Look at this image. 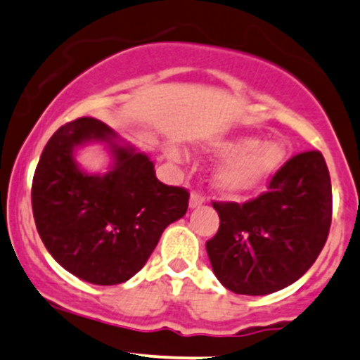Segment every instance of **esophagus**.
Listing matches in <instances>:
<instances>
[{"label":"esophagus","mask_w":360,"mask_h":360,"mask_svg":"<svg viewBox=\"0 0 360 360\" xmlns=\"http://www.w3.org/2000/svg\"><path fill=\"white\" fill-rule=\"evenodd\" d=\"M205 203V196L200 191H191L190 195V209H196V207L203 205Z\"/></svg>","instance_id":"obj_1"}]
</instances>
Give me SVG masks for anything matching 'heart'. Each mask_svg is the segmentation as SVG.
Wrapping results in <instances>:
<instances>
[{
	"instance_id": "obj_1",
	"label": "heart",
	"mask_w": 360,
	"mask_h": 360,
	"mask_svg": "<svg viewBox=\"0 0 360 360\" xmlns=\"http://www.w3.org/2000/svg\"><path fill=\"white\" fill-rule=\"evenodd\" d=\"M207 150L215 155H228L214 170V186L226 196L240 198L260 190L278 172L286 158L279 141H264L253 136H238L212 141ZM165 155L174 162L181 160L176 146L169 145Z\"/></svg>"
}]
</instances>
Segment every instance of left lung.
<instances>
[{
  "instance_id": "obj_1",
  "label": "left lung",
  "mask_w": 360,
  "mask_h": 360,
  "mask_svg": "<svg viewBox=\"0 0 360 360\" xmlns=\"http://www.w3.org/2000/svg\"><path fill=\"white\" fill-rule=\"evenodd\" d=\"M221 226L207 241L215 278L238 295H269L316 262L331 226V179L321 151L290 158L269 191L243 203L214 202Z\"/></svg>"
}]
</instances>
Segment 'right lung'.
Segmentation results:
<instances>
[{"mask_svg": "<svg viewBox=\"0 0 360 360\" xmlns=\"http://www.w3.org/2000/svg\"><path fill=\"white\" fill-rule=\"evenodd\" d=\"M88 142L108 143V173L78 167L73 153ZM188 200L184 188L157 179L148 155L91 117L51 136L32 179V214L44 247L70 274L103 286L141 271L164 229L186 214Z\"/></svg>", "mask_w": 360, "mask_h": 360, "instance_id": "right-lung-1", "label": "right lung"}]
</instances>
